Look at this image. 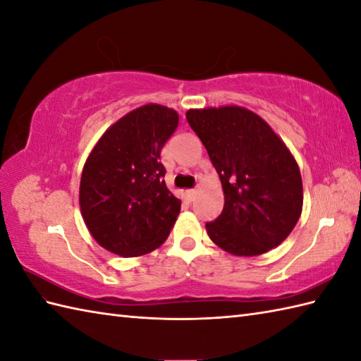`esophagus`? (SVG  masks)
Instances as JSON below:
<instances>
[{"label": "esophagus", "mask_w": 361, "mask_h": 361, "mask_svg": "<svg viewBox=\"0 0 361 361\" xmlns=\"http://www.w3.org/2000/svg\"><path fill=\"white\" fill-rule=\"evenodd\" d=\"M195 197H197V190H194V189L186 190V198H188V202H194V200H195Z\"/></svg>", "instance_id": "obj_1"}]
</instances>
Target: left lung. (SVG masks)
<instances>
[{"instance_id": "left-lung-1", "label": "left lung", "mask_w": 361, "mask_h": 361, "mask_svg": "<svg viewBox=\"0 0 361 361\" xmlns=\"http://www.w3.org/2000/svg\"><path fill=\"white\" fill-rule=\"evenodd\" d=\"M186 119L220 176L225 206L206 224L214 243L235 256L278 247L302 211L296 161L267 122L242 106L189 110Z\"/></svg>"}]
</instances>
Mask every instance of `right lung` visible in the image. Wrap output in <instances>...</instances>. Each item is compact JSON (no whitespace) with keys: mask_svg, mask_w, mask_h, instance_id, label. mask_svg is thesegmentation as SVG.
Returning <instances> with one entry per match:
<instances>
[{"mask_svg":"<svg viewBox=\"0 0 361 361\" xmlns=\"http://www.w3.org/2000/svg\"><path fill=\"white\" fill-rule=\"evenodd\" d=\"M176 126L175 110L140 106L106 130L83 166L82 217L114 255L135 257L158 248L178 217L181 202L167 189L159 159Z\"/></svg>","mask_w":361,"mask_h":361,"instance_id":"1","label":"right lung"}]
</instances>
